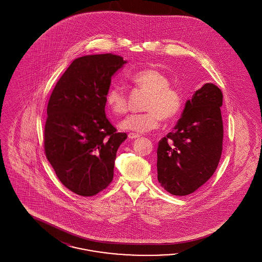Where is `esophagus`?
Segmentation results:
<instances>
[{"mask_svg": "<svg viewBox=\"0 0 262 262\" xmlns=\"http://www.w3.org/2000/svg\"><path fill=\"white\" fill-rule=\"evenodd\" d=\"M127 137H128V138H129V139H136V138H138V137H140V136H139V135H137V134H134V133H129Z\"/></svg>", "mask_w": 262, "mask_h": 262, "instance_id": "1", "label": "esophagus"}]
</instances>
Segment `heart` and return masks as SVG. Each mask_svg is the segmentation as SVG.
Returning <instances> with one entry per match:
<instances>
[{
    "mask_svg": "<svg viewBox=\"0 0 262 262\" xmlns=\"http://www.w3.org/2000/svg\"><path fill=\"white\" fill-rule=\"evenodd\" d=\"M128 79L137 88L148 93L144 105V111L147 112L127 116L119 124L121 129L144 134L157 128L161 119L171 121L178 116L183 106L182 94L177 88L170 86L168 77L161 72L147 69L129 75ZM105 102L107 108L116 116L127 111V97L118 85L107 91Z\"/></svg>",
    "mask_w": 262,
    "mask_h": 262,
    "instance_id": "b5f03b06",
    "label": "heart"
}]
</instances>
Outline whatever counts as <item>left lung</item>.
Segmentation results:
<instances>
[{
    "instance_id": "1",
    "label": "left lung",
    "mask_w": 262,
    "mask_h": 262,
    "mask_svg": "<svg viewBox=\"0 0 262 262\" xmlns=\"http://www.w3.org/2000/svg\"><path fill=\"white\" fill-rule=\"evenodd\" d=\"M222 104L220 88L203 84L186 102L174 130L159 141L158 181L171 194L194 192L217 169L223 142Z\"/></svg>"
}]
</instances>
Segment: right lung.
I'll return each instance as SVG.
<instances>
[{"mask_svg":"<svg viewBox=\"0 0 262 262\" xmlns=\"http://www.w3.org/2000/svg\"><path fill=\"white\" fill-rule=\"evenodd\" d=\"M126 62L112 54L77 58L51 94L45 153L62 185L78 195H95L112 182L117 150L127 136L108 121L105 96Z\"/></svg>","mask_w":262,"mask_h":262,"instance_id":"1","label":"right lung"}]
</instances>
